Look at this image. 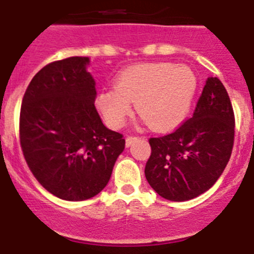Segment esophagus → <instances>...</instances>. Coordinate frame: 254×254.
<instances>
[{
  "label": "esophagus",
  "mask_w": 254,
  "mask_h": 254,
  "mask_svg": "<svg viewBox=\"0 0 254 254\" xmlns=\"http://www.w3.org/2000/svg\"><path fill=\"white\" fill-rule=\"evenodd\" d=\"M135 139H138L136 136H127V139H125V143H127V146H130L132 143H134Z\"/></svg>",
  "instance_id": "34e87169"
}]
</instances>
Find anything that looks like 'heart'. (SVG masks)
Returning <instances> with one entry per match:
<instances>
[{
    "label": "heart",
    "instance_id": "heart-1",
    "mask_svg": "<svg viewBox=\"0 0 254 254\" xmlns=\"http://www.w3.org/2000/svg\"><path fill=\"white\" fill-rule=\"evenodd\" d=\"M195 73L187 66L170 63L141 64L127 68L114 89L103 90L96 106L109 127L119 129L131 114V103L154 130H169L181 124L195 96Z\"/></svg>",
    "mask_w": 254,
    "mask_h": 254
}]
</instances>
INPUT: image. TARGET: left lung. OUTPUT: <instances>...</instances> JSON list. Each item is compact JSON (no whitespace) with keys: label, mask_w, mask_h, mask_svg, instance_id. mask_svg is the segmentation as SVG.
Wrapping results in <instances>:
<instances>
[{"label":"left lung","mask_w":254,"mask_h":254,"mask_svg":"<svg viewBox=\"0 0 254 254\" xmlns=\"http://www.w3.org/2000/svg\"><path fill=\"white\" fill-rule=\"evenodd\" d=\"M234 113L226 87L209 77L191 118L169 134L149 139L145 177L163 198L184 202L207 191L228 164L234 143Z\"/></svg>","instance_id":"left-lung-1"}]
</instances>
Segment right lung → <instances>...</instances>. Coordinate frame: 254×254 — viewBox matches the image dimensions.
I'll list each match as a JSON object with an SVG mask.
<instances>
[{"instance_id": "add662e5", "label": "right lung", "mask_w": 254, "mask_h": 254, "mask_svg": "<svg viewBox=\"0 0 254 254\" xmlns=\"http://www.w3.org/2000/svg\"><path fill=\"white\" fill-rule=\"evenodd\" d=\"M89 58H68L42 67L26 89L20 111V144L37 182L60 199L80 202L108 184L125 148L94 103Z\"/></svg>"}]
</instances>
